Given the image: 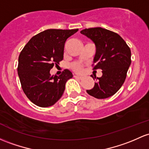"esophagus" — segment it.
<instances>
[{
	"mask_svg": "<svg viewBox=\"0 0 149 149\" xmlns=\"http://www.w3.org/2000/svg\"><path fill=\"white\" fill-rule=\"evenodd\" d=\"M74 77L76 78H78V79H82L83 78L82 76H74Z\"/></svg>",
	"mask_w": 149,
	"mask_h": 149,
	"instance_id": "obj_1",
	"label": "esophagus"
}]
</instances>
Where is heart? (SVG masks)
Returning a JSON list of instances; mask_svg holds the SVG:
<instances>
[{
  "instance_id": "b5f03b06",
  "label": "heart",
  "mask_w": 149,
  "mask_h": 149,
  "mask_svg": "<svg viewBox=\"0 0 149 149\" xmlns=\"http://www.w3.org/2000/svg\"><path fill=\"white\" fill-rule=\"evenodd\" d=\"M72 68L76 72H82L83 71V66L81 63H74L71 65Z\"/></svg>"
}]
</instances>
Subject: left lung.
I'll return each instance as SVG.
<instances>
[{
	"mask_svg": "<svg viewBox=\"0 0 149 149\" xmlns=\"http://www.w3.org/2000/svg\"><path fill=\"white\" fill-rule=\"evenodd\" d=\"M81 33L94 42L93 70L100 68L102 73L100 78L95 76L94 87L86 92L97 99L111 97L120 89L127 77L132 62L130 47L118 34L102 27L85 29Z\"/></svg>",
	"mask_w": 149,
	"mask_h": 149,
	"instance_id": "obj_1",
	"label": "left lung"
}]
</instances>
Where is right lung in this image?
Here are the masks:
<instances>
[{
	"mask_svg": "<svg viewBox=\"0 0 149 149\" xmlns=\"http://www.w3.org/2000/svg\"><path fill=\"white\" fill-rule=\"evenodd\" d=\"M78 30L47 29L34 36L19 54L17 73L21 86L36 105L50 107L61 97L73 74L65 69L59 76H52L50 70L63 60L65 42Z\"/></svg>",
	"mask_w": 149,
	"mask_h": 149,
	"instance_id": "right-lung-1",
	"label": "right lung"
}]
</instances>
